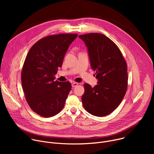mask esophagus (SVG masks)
Listing matches in <instances>:
<instances>
[{
    "mask_svg": "<svg viewBox=\"0 0 154 154\" xmlns=\"http://www.w3.org/2000/svg\"><path fill=\"white\" fill-rule=\"evenodd\" d=\"M71 85H72V87H76L79 85V83H77V82H73V83H72Z\"/></svg>",
    "mask_w": 154,
    "mask_h": 154,
    "instance_id": "obj_1",
    "label": "esophagus"
}]
</instances>
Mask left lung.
I'll return each instance as SVG.
<instances>
[{
	"label": "left lung",
	"mask_w": 154,
	"mask_h": 154,
	"mask_svg": "<svg viewBox=\"0 0 154 154\" xmlns=\"http://www.w3.org/2000/svg\"><path fill=\"white\" fill-rule=\"evenodd\" d=\"M88 52L97 84H84L82 101L86 110L102 117L113 112L122 100L127 87L126 62L118 47L106 36L97 33L79 35Z\"/></svg>",
	"instance_id": "1"
}]
</instances>
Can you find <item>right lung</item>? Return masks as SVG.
<instances>
[{"label": "right lung", "instance_id": "obj_1", "mask_svg": "<svg viewBox=\"0 0 154 154\" xmlns=\"http://www.w3.org/2000/svg\"><path fill=\"white\" fill-rule=\"evenodd\" d=\"M77 34H59L43 38L31 48L26 58L21 80L27 102L43 117L58 114L71 90L70 82L54 81L57 70Z\"/></svg>", "mask_w": 154, "mask_h": 154}]
</instances>
